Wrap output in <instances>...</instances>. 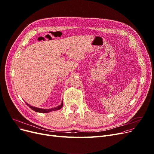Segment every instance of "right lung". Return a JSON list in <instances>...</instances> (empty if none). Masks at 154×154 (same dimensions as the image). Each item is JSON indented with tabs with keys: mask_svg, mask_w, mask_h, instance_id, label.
I'll use <instances>...</instances> for the list:
<instances>
[{
	"mask_svg": "<svg viewBox=\"0 0 154 154\" xmlns=\"http://www.w3.org/2000/svg\"><path fill=\"white\" fill-rule=\"evenodd\" d=\"M26 104H27L28 106H29V108L31 109H32L33 111H35L36 112H43V113H46V112H51V111H56V110H58L60 109H61L62 108L63 106V101L62 103H61L60 105H59L57 107H55V108H51V109H42V108H35V107H33V106H31L30 105H29L28 103H26Z\"/></svg>",
	"mask_w": 154,
	"mask_h": 154,
	"instance_id": "right-lung-1",
	"label": "right lung"
}]
</instances>
